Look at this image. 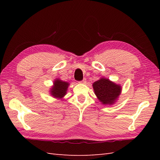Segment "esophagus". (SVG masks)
<instances>
[{"label": "esophagus", "instance_id": "esophagus-1", "mask_svg": "<svg viewBox=\"0 0 160 160\" xmlns=\"http://www.w3.org/2000/svg\"><path fill=\"white\" fill-rule=\"evenodd\" d=\"M79 83H83V84H85V83H86V79H83V81H80Z\"/></svg>", "mask_w": 160, "mask_h": 160}]
</instances>
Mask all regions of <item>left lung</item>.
Masks as SVG:
<instances>
[{
    "mask_svg": "<svg viewBox=\"0 0 160 160\" xmlns=\"http://www.w3.org/2000/svg\"><path fill=\"white\" fill-rule=\"evenodd\" d=\"M93 88L98 100L104 105L115 104L122 90L121 85L115 83L105 77H101L99 80L94 82Z\"/></svg>",
    "mask_w": 160,
    "mask_h": 160,
    "instance_id": "8db88e82",
    "label": "left lung"
}]
</instances>
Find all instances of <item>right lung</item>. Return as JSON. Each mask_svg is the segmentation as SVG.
Wrapping results in <instances>:
<instances>
[{
    "instance_id": "1",
    "label": "right lung",
    "mask_w": 160,
    "mask_h": 160,
    "mask_svg": "<svg viewBox=\"0 0 160 160\" xmlns=\"http://www.w3.org/2000/svg\"><path fill=\"white\" fill-rule=\"evenodd\" d=\"M69 83L57 78L53 81V85L50 88V95L55 99L62 100L67 94Z\"/></svg>"
}]
</instances>
